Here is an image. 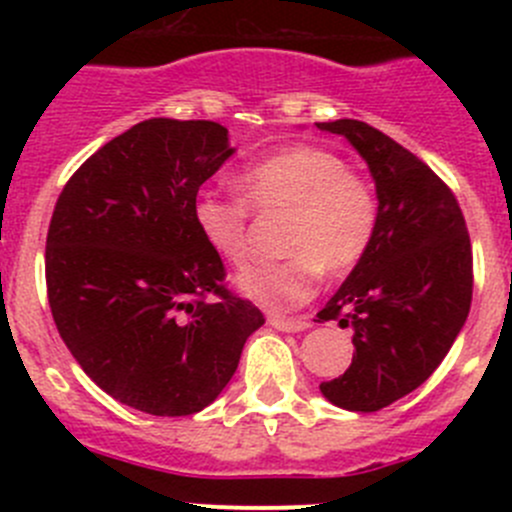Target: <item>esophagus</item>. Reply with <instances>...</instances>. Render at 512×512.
<instances>
[{
	"mask_svg": "<svg viewBox=\"0 0 512 512\" xmlns=\"http://www.w3.org/2000/svg\"><path fill=\"white\" fill-rule=\"evenodd\" d=\"M270 322L272 329H277V332H304V329H309L312 324L307 322V319H285V317H270L267 319Z\"/></svg>",
	"mask_w": 512,
	"mask_h": 512,
	"instance_id": "esophagus-1",
	"label": "esophagus"
}]
</instances>
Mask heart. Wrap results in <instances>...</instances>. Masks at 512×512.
Listing matches in <instances>:
<instances>
[{
    "mask_svg": "<svg viewBox=\"0 0 512 512\" xmlns=\"http://www.w3.org/2000/svg\"><path fill=\"white\" fill-rule=\"evenodd\" d=\"M242 198L257 213L287 210L285 260L247 267L237 289L270 309H294L314 297L322 272L344 275L361 262L379 225L374 188L349 173L347 160L317 146H289L237 175ZM193 223L205 245L230 265L250 252V210L240 200L200 195Z\"/></svg>",
    "mask_w": 512,
    "mask_h": 512,
    "instance_id": "1",
    "label": "heart"
}]
</instances>
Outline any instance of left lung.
Segmentation results:
<instances>
[{
  "label": "left lung",
  "mask_w": 512,
  "mask_h": 512,
  "mask_svg": "<svg viewBox=\"0 0 512 512\" xmlns=\"http://www.w3.org/2000/svg\"><path fill=\"white\" fill-rule=\"evenodd\" d=\"M317 128L352 143L379 198L369 252L317 314L352 327L356 349L319 391L339 409L371 414L418 389L456 342L473 297L471 237L451 188L394 138L354 118Z\"/></svg>",
  "instance_id": "8db88e82"
}]
</instances>
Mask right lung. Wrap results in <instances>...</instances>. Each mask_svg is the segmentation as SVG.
I'll return each mask as SVG.
<instances>
[{
	"instance_id": "obj_1",
	"label": "right lung",
	"mask_w": 512,
	"mask_h": 512,
	"mask_svg": "<svg viewBox=\"0 0 512 512\" xmlns=\"http://www.w3.org/2000/svg\"><path fill=\"white\" fill-rule=\"evenodd\" d=\"M235 153L215 121L148 118L108 141L56 200L46 292L61 339L98 389L151 416L213 404L265 324L227 292L193 223L198 190Z\"/></svg>"
}]
</instances>
